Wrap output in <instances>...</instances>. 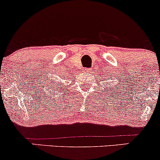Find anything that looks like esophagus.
<instances>
[{"mask_svg":"<svg viewBox=\"0 0 160 160\" xmlns=\"http://www.w3.org/2000/svg\"><path fill=\"white\" fill-rule=\"evenodd\" d=\"M88 70H89V69H86V70H85V71H88Z\"/></svg>","mask_w":160,"mask_h":160,"instance_id":"34e87169","label":"esophagus"}]
</instances>
